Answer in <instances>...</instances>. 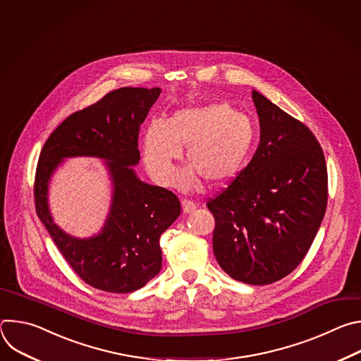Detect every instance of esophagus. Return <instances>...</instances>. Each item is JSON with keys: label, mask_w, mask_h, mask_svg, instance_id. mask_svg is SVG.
<instances>
[{"label": "esophagus", "mask_w": 361, "mask_h": 361, "mask_svg": "<svg viewBox=\"0 0 361 361\" xmlns=\"http://www.w3.org/2000/svg\"><path fill=\"white\" fill-rule=\"evenodd\" d=\"M181 205H183V212L185 214H188V213H191V212H194L197 209V204L194 201H191V200H183Z\"/></svg>", "instance_id": "1"}]
</instances>
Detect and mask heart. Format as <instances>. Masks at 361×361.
I'll list each match as a JSON object with an SVG mask.
<instances>
[{"label": "heart", "mask_w": 361, "mask_h": 361, "mask_svg": "<svg viewBox=\"0 0 361 361\" xmlns=\"http://www.w3.org/2000/svg\"><path fill=\"white\" fill-rule=\"evenodd\" d=\"M255 137L252 121L226 102L176 111L166 123L151 120L142 134L147 170L160 184L174 180V161L185 145L191 161L177 174V184L194 188L200 177L212 185L228 183L248 157Z\"/></svg>", "instance_id": "heart-1"}]
</instances>
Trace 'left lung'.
Segmentation results:
<instances>
[{
	"label": "left lung",
	"mask_w": 361,
	"mask_h": 361,
	"mask_svg": "<svg viewBox=\"0 0 361 361\" xmlns=\"http://www.w3.org/2000/svg\"><path fill=\"white\" fill-rule=\"evenodd\" d=\"M260 142L248 166L207 202L213 251L234 280L264 286L305 257L327 205V167L314 134L252 90Z\"/></svg>",
	"instance_id": "left-lung-1"
}]
</instances>
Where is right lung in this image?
<instances>
[{"label": "right lung", "instance_id": "1", "mask_svg": "<svg viewBox=\"0 0 361 361\" xmlns=\"http://www.w3.org/2000/svg\"><path fill=\"white\" fill-rule=\"evenodd\" d=\"M160 88L123 87L66 118L44 144L35 173L34 198L39 220L73 270L94 288L131 293L161 270V234L177 220L181 205L171 191L141 181L138 131ZM71 157L105 160L114 195L98 235L78 239L54 223L47 205L54 171Z\"/></svg>", "mask_w": 361, "mask_h": 361}]
</instances>
